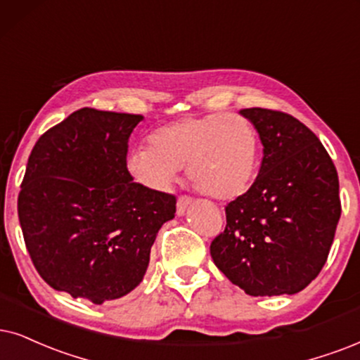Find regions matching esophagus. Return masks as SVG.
Listing matches in <instances>:
<instances>
[{"label":"esophagus","mask_w":360,"mask_h":360,"mask_svg":"<svg viewBox=\"0 0 360 360\" xmlns=\"http://www.w3.org/2000/svg\"><path fill=\"white\" fill-rule=\"evenodd\" d=\"M191 204H193V199L191 198H186V195H181L179 199H177V209H176V212H177V216H183V214L186 212V209H188Z\"/></svg>","instance_id":"obj_1"}]
</instances>
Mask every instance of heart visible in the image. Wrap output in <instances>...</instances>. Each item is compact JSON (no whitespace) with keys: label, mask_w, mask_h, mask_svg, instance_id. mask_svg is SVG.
Returning a JSON list of instances; mask_svg holds the SVG:
<instances>
[{"label":"heart","mask_w":360,"mask_h":360,"mask_svg":"<svg viewBox=\"0 0 360 360\" xmlns=\"http://www.w3.org/2000/svg\"><path fill=\"white\" fill-rule=\"evenodd\" d=\"M259 161V134L240 115L193 116L169 122L149 136V148L127 158L139 183L165 191L181 167L191 184L219 201L239 198L251 186Z\"/></svg>","instance_id":"b5f03b06"}]
</instances>
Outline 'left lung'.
<instances>
[{
	"mask_svg": "<svg viewBox=\"0 0 360 360\" xmlns=\"http://www.w3.org/2000/svg\"><path fill=\"white\" fill-rule=\"evenodd\" d=\"M262 143L259 174L226 206V229L211 243L222 274L245 294H295L319 274L340 217L339 177L316 134L294 116L240 109Z\"/></svg>",
	"mask_w": 360,
	"mask_h": 360,
	"instance_id": "8db88e82",
	"label": "left lung"
}]
</instances>
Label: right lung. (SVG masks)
Instances as JSON below:
<instances>
[{
    "label": "right lung",
    "mask_w": 360,
    "mask_h": 360,
    "mask_svg": "<svg viewBox=\"0 0 360 360\" xmlns=\"http://www.w3.org/2000/svg\"><path fill=\"white\" fill-rule=\"evenodd\" d=\"M141 115L83 108L36 141L18 195L31 261L53 289L94 304L129 294L146 274L176 198L134 183L127 141Z\"/></svg>",
    "instance_id": "1"
}]
</instances>
